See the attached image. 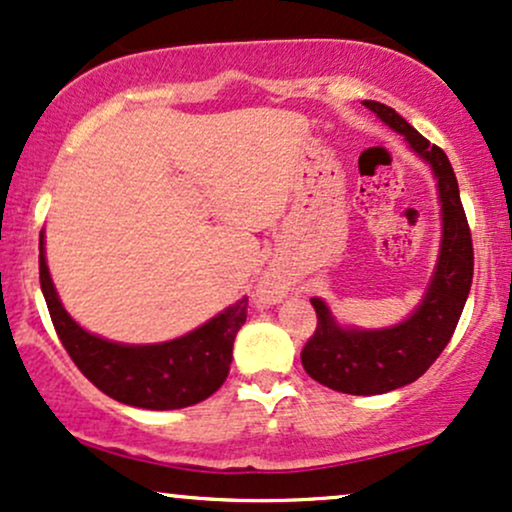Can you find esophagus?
Here are the masks:
<instances>
[{"mask_svg":"<svg viewBox=\"0 0 512 512\" xmlns=\"http://www.w3.org/2000/svg\"><path fill=\"white\" fill-rule=\"evenodd\" d=\"M274 283L272 281H269V283H264V288H262V295H264V298H274Z\"/></svg>","mask_w":512,"mask_h":512,"instance_id":"obj_1","label":"esophagus"}]
</instances>
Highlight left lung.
Here are the masks:
<instances>
[{
    "label": "left lung",
    "mask_w": 512,
    "mask_h": 512,
    "mask_svg": "<svg viewBox=\"0 0 512 512\" xmlns=\"http://www.w3.org/2000/svg\"><path fill=\"white\" fill-rule=\"evenodd\" d=\"M365 104L393 131L403 133L412 150L432 164L434 176L439 178L443 243L422 305L393 329H341L322 300H310L317 312V329L300 353L305 372L319 384L353 396H377L400 389L434 365L463 315L474 274L470 224L446 152L417 133L396 109L374 100Z\"/></svg>",
    "instance_id": "8db88e82"
}]
</instances>
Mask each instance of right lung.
<instances>
[{"instance_id":"right-lung-1","label":"right lung","mask_w":512,"mask_h":512,"mask_svg":"<svg viewBox=\"0 0 512 512\" xmlns=\"http://www.w3.org/2000/svg\"><path fill=\"white\" fill-rule=\"evenodd\" d=\"M40 286L61 346L80 372L109 398L145 410H176L200 403L224 384L233 338L248 317V298L209 319L188 336L157 346H121L83 331L61 307L49 279L40 238Z\"/></svg>"}]
</instances>
